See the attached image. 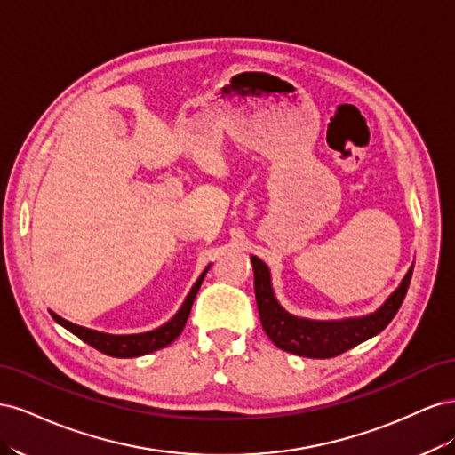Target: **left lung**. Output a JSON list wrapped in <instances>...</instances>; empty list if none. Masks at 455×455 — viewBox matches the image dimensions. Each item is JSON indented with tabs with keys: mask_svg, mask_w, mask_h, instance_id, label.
Here are the masks:
<instances>
[{
	"mask_svg": "<svg viewBox=\"0 0 455 455\" xmlns=\"http://www.w3.org/2000/svg\"><path fill=\"white\" fill-rule=\"evenodd\" d=\"M251 261L254 267L258 313L267 338L279 349L307 356V359H332V356L346 353L351 347L359 346V343L379 334L393 321L396 311L401 309L410 286L411 271H414V267L408 269L401 286L396 288L376 313L346 321H309L299 319V316H294L281 307L273 294L267 266L256 256H252Z\"/></svg>",
	"mask_w": 455,
	"mask_h": 455,
	"instance_id": "1",
	"label": "left lung"
}]
</instances>
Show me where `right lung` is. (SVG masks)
<instances>
[{
    "label": "right lung",
    "mask_w": 455,
    "mask_h": 455,
    "mask_svg": "<svg viewBox=\"0 0 455 455\" xmlns=\"http://www.w3.org/2000/svg\"><path fill=\"white\" fill-rule=\"evenodd\" d=\"M209 267H206L201 273V277L196 281L194 286H191V291L186 296L182 307L178 309V313L172 316V319L169 323H164L163 326H159L156 330H149V332H144V334H129V336L104 334V332H96V330H91V328L77 326L70 321H64L62 316H59L57 313H52V311H51V315H52V319L57 321L60 326H64L66 330H70L74 336H77L79 339H84L85 343H89L91 347L99 349L104 355L117 356V359H132V356L154 353L157 349L167 347L169 343H172L178 336L182 334V330H184L186 321L189 316V311H191V306H194V299L199 292V286L204 279L206 271H209Z\"/></svg>",
    "instance_id": "obj_1"
}]
</instances>
